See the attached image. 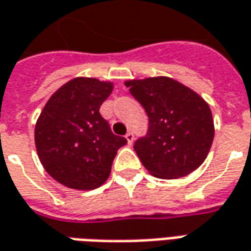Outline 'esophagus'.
I'll use <instances>...</instances> for the list:
<instances>
[{
    "instance_id": "1",
    "label": "esophagus",
    "mask_w": 251,
    "mask_h": 251,
    "mask_svg": "<svg viewBox=\"0 0 251 251\" xmlns=\"http://www.w3.org/2000/svg\"><path fill=\"white\" fill-rule=\"evenodd\" d=\"M125 137H126V140H127V143L131 144L133 143V140H134V134H133L131 131H129V133H126Z\"/></svg>"
}]
</instances>
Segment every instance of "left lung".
I'll return each instance as SVG.
<instances>
[{"label": "left lung", "mask_w": 251, "mask_h": 251, "mask_svg": "<svg viewBox=\"0 0 251 251\" xmlns=\"http://www.w3.org/2000/svg\"><path fill=\"white\" fill-rule=\"evenodd\" d=\"M125 85L148 115V131L134 143V151L150 174L174 179L199 168L215 136L208 103L170 77L131 80Z\"/></svg>", "instance_id": "1"}]
</instances>
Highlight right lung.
<instances>
[{"label":"right lung","instance_id":"add662e5","mask_svg":"<svg viewBox=\"0 0 251 251\" xmlns=\"http://www.w3.org/2000/svg\"><path fill=\"white\" fill-rule=\"evenodd\" d=\"M113 84L77 77L54 92L35 126L40 163L54 179L77 190L107 180L117 151L127 141L115 136L99 113Z\"/></svg>","mask_w":251,"mask_h":251}]
</instances>
